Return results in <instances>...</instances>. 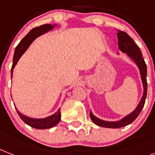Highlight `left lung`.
<instances>
[{"label": "left lung", "mask_w": 155, "mask_h": 155, "mask_svg": "<svg viewBox=\"0 0 155 155\" xmlns=\"http://www.w3.org/2000/svg\"><path fill=\"white\" fill-rule=\"evenodd\" d=\"M118 38V46L120 50L122 53H126L131 59L136 64L139 69H140L141 80L143 82V94L141 97L140 103L138 104L137 107L133 110L130 114L124 117L121 120L117 121H106L99 118L96 117L95 116L92 114V112H90V117L92 121L97 125L103 128H118L128 125L137 118L140 115V112L142 111L143 108L145 104V100L147 97V65L144 61L142 53L140 51V48L138 47L137 45L135 43L132 38L128 35V34L118 30L117 33Z\"/></svg>", "instance_id": "1"}]
</instances>
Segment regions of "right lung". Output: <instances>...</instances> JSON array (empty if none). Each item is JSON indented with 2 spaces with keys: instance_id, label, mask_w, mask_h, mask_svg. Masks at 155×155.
Segmentation results:
<instances>
[{
  "instance_id": "add662e5",
  "label": "right lung",
  "mask_w": 155,
  "mask_h": 155,
  "mask_svg": "<svg viewBox=\"0 0 155 155\" xmlns=\"http://www.w3.org/2000/svg\"><path fill=\"white\" fill-rule=\"evenodd\" d=\"M55 26L56 24L55 25L45 24V25L40 26L39 27H35V28L31 30L29 33L27 34V35L21 40V41L18 44V45L15 49L13 57V63H12V67L11 69V77H12V72H13V69L15 64H17L19 58H21L22 55L25 53V51L28 49L31 44L33 42L34 40L36 39V38H38V36L46 33L48 31H51ZM16 111H17L18 114H19V116L23 120V121L24 123H26V124L32 127V128H37V129L51 128L55 125H57L60 122V120H61V111H60V109L53 115L49 116L47 117L41 118H41L35 119V118H31L29 117H27V116L20 114L17 109H16Z\"/></svg>"
}]
</instances>
